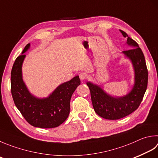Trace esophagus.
<instances>
[{"instance_id": "obj_1", "label": "esophagus", "mask_w": 158, "mask_h": 158, "mask_svg": "<svg viewBox=\"0 0 158 158\" xmlns=\"http://www.w3.org/2000/svg\"><path fill=\"white\" fill-rule=\"evenodd\" d=\"M79 77H80V79L83 81V80H85V79H87V74L86 73H80Z\"/></svg>"}]
</instances>
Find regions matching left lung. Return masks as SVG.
I'll return each mask as SVG.
<instances>
[{"instance_id":"8db88e82","label":"left lung","mask_w":158,"mask_h":158,"mask_svg":"<svg viewBox=\"0 0 158 158\" xmlns=\"http://www.w3.org/2000/svg\"><path fill=\"white\" fill-rule=\"evenodd\" d=\"M120 31L124 37H127V43L131 48L123 53L131 60L134 68L135 84L132 90L123 97L114 98L99 86L89 82L87 83L94 111L100 117L108 120H118L135 111L143 99L148 84V70L143 52L134 40L124 31Z\"/></svg>"}]
</instances>
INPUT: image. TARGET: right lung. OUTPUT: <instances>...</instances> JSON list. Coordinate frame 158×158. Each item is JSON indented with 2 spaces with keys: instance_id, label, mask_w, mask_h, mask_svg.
Masks as SVG:
<instances>
[{
  "instance_id": "right-lung-1",
  "label": "right lung",
  "mask_w": 158,
  "mask_h": 158,
  "mask_svg": "<svg viewBox=\"0 0 158 158\" xmlns=\"http://www.w3.org/2000/svg\"><path fill=\"white\" fill-rule=\"evenodd\" d=\"M27 44L22 54L18 56L11 72V91L15 105L27 122L35 127L49 129L60 125L67 120L70 111V100L80 84L78 76L62 83L49 97L37 98L29 93L22 77V64Z\"/></svg>"
}]
</instances>
